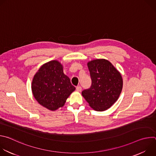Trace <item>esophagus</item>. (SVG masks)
<instances>
[{
  "instance_id": "esophagus-1",
  "label": "esophagus",
  "mask_w": 156,
  "mask_h": 156,
  "mask_svg": "<svg viewBox=\"0 0 156 156\" xmlns=\"http://www.w3.org/2000/svg\"><path fill=\"white\" fill-rule=\"evenodd\" d=\"M76 91H78V92H80V91H81V87L80 86H77V87H76Z\"/></svg>"
}]
</instances>
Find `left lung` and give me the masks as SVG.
Instances as JSON below:
<instances>
[{
	"mask_svg": "<svg viewBox=\"0 0 156 156\" xmlns=\"http://www.w3.org/2000/svg\"><path fill=\"white\" fill-rule=\"evenodd\" d=\"M92 84L82 91L83 97L96 111L109 108L119 99L123 87L120 73L108 60L100 58L87 62Z\"/></svg>",
	"mask_w": 156,
	"mask_h": 156,
	"instance_id": "left-lung-1",
	"label": "left lung"
}]
</instances>
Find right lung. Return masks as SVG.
<instances>
[{
  "instance_id": "right-lung-1",
  "label": "right lung",
  "mask_w": 156,
  "mask_h": 156,
  "mask_svg": "<svg viewBox=\"0 0 156 156\" xmlns=\"http://www.w3.org/2000/svg\"><path fill=\"white\" fill-rule=\"evenodd\" d=\"M31 90L40 105L54 111L64 105L75 90V87L63 73L61 63L54 60L43 64L39 68L33 77Z\"/></svg>"
}]
</instances>
